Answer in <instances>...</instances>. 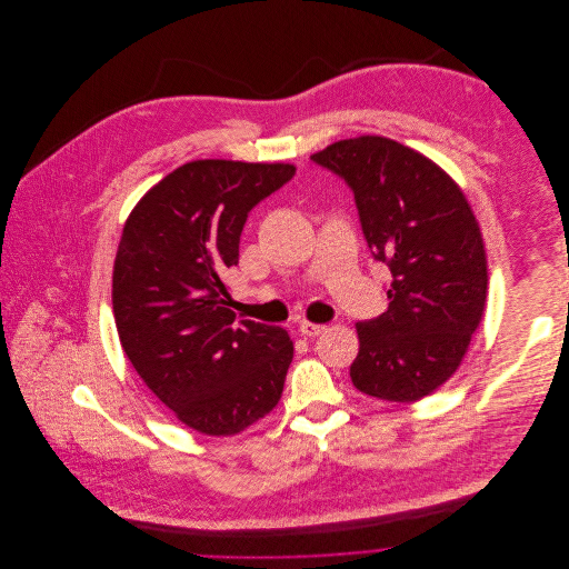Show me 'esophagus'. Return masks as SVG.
<instances>
[{
	"label": "esophagus",
	"instance_id": "34e87169",
	"mask_svg": "<svg viewBox=\"0 0 569 569\" xmlns=\"http://www.w3.org/2000/svg\"><path fill=\"white\" fill-rule=\"evenodd\" d=\"M325 330V325H313V322H307V320L300 322V332H302L305 337H318V335H322Z\"/></svg>",
	"mask_w": 569,
	"mask_h": 569
}]
</instances>
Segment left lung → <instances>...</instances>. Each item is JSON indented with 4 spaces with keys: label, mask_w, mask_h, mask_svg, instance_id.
<instances>
[{
    "label": "left lung",
    "mask_w": 569,
    "mask_h": 569,
    "mask_svg": "<svg viewBox=\"0 0 569 569\" xmlns=\"http://www.w3.org/2000/svg\"><path fill=\"white\" fill-rule=\"evenodd\" d=\"M311 160L355 194L375 260L392 271L390 307L357 325L355 388L390 403L438 390L462 363L487 302V251L460 186L390 138L335 142Z\"/></svg>",
    "instance_id": "obj_1"
}]
</instances>
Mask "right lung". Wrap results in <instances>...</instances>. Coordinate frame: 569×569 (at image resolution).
Wrapping results in <instances>:
<instances>
[{
  "instance_id": "1",
  "label": "right lung",
  "mask_w": 569,
  "mask_h": 569,
  "mask_svg": "<svg viewBox=\"0 0 569 569\" xmlns=\"http://www.w3.org/2000/svg\"><path fill=\"white\" fill-rule=\"evenodd\" d=\"M293 174L291 163H183L124 223L111 291L122 350L199 433L234 436L282 397L293 341L280 326L237 322L223 273L239 264L249 210Z\"/></svg>"
}]
</instances>
